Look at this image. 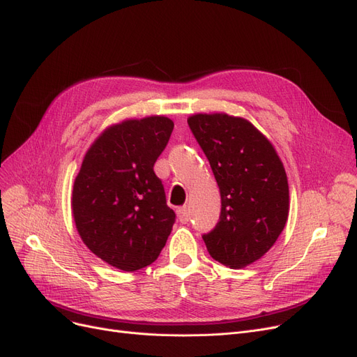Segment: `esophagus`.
<instances>
[{"instance_id":"obj_1","label":"esophagus","mask_w":357,"mask_h":357,"mask_svg":"<svg viewBox=\"0 0 357 357\" xmlns=\"http://www.w3.org/2000/svg\"><path fill=\"white\" fill-rule=\"evenodd\" d=\"M178 213V219L182 222V223H188L190 218H191V213H190V207L188 206H182L176 210Z\"/></svg>"}]
</instances>
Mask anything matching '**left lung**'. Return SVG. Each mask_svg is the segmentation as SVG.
<instances>
[{"label":"left lung","mask_w":357,"mask_h":357,"mask_svg":"<svg viewBox=\"0 0 357 357\" xmlns=\"http://www.w3.org/2000/svg\"><path fill=\"white\" fill-rule=\"evenodd\" d=\"M194 138L220 191L218 225L203 235L207 252L234 269L259 260L278 240L288 218V181L273 145L245 119L194 114Z\"/></svg>","instance_id":"obj_1"}]
</instances>
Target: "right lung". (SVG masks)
<instances>
[{
  "label": "right lung",
  "mask_w": 357,
  "mask_h": 357,
  "mask_svg": "<svg viewBox=\"0 0 357 357\" xmlns=\"http://www.w3.org/2000/svg\"><path fill=\"white\" fill-rule=\"evenodd\" d=\"M174 130L165 116L125 121L91 145L75 179L72 208L79 235L109 265L139 271L160 255L175 223L154 163Z\"/></svg>",
  "instance_id": "obj_1"
}]
</instances>
